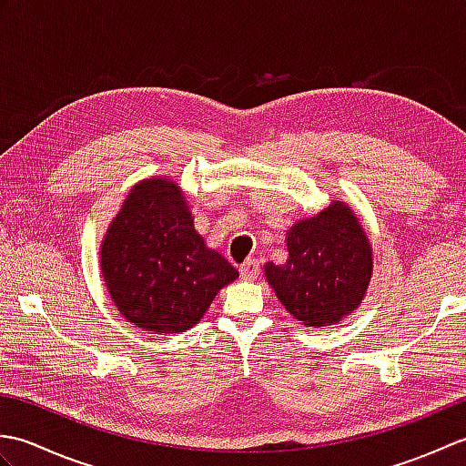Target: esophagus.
Masks as SVG:
<instances>
[{"label": "esophagus", "instance_id": "obj_1", "mask_svg": "<svg viewBox=\"0 0 466 466\" xmlns=\"http://www.w3.org/2000/svg\"><path fill=\"white\" fill-rule=\"evenodd\" d=\"M258 272H260V264L256 258H248L240 266V274L244 280H254L256 276H258Z\"/></svg>", "mask_w": 466, "mask_h": 466}]
</instances>
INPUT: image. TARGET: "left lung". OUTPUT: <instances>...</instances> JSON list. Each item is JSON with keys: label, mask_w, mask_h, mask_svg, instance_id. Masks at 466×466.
<instances>
[{"label": "left lung", "mask_w": 466, "mask_h": 466, "mask_svg": "<svg viewBox=\"0 0 466 466\" xmlns=\"http://www.w3.org/2000/svg\"><path fill=\"white\" fill-rule=\"evenodd\" d=\"M289 260L264 266L276 299L304 326H332L362 304L372 279V246L342 200L286 232Z\"/></svg>", "instance_id": "left-lung-1"}]
</instances>
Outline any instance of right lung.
Instances as JSON below:
<instances>
[{"label":"right lung","instance_id":"right-lung-1","mask_svg":"<svg viewBox=\"0 0 466 466\" xmlns=\"http://www.w3.org/2000/svg\"><path fill=\"white\" fill-rule=\"evenodd\" d=\"M100 270L117 312L150 334L192 329L238 279L196 232L186 196L167 176L127 192L100 244Z\"/></svg>","mask_w":466,"mask_h":466}]
</instances>
